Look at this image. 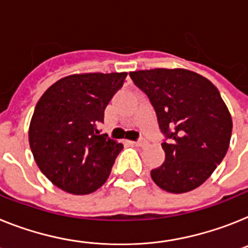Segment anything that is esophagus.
Segmentation results:
<instances>
[{"label":"esophagus","instance_id":"obj_1","mask_svg":"<svg viewBox=\"0 0 248 248\" xmlns=\"http://www.w3.org/2000/svg\"><path fill=\"white\" fill-rule=\"evenodd\" d=\"M134 144L138 145V147H145V145L148 144V141H147V139L144 138V137H140V138H139L138 140L134 141Z\"/></svg>","mask_w":248,"mask_h":248}]
</instances>
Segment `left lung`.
<instances>
[{
    "label": "left lung",
    "instance_id": "8db88e82",
    "mask_svg": "<svg viewBox=\"0 0 248 248\" xmlns=\"http://www.w3.org/2000/svg\"><path fill=\"white\" fill-rule=\"evenodd\" d=\"M156 114L166 159L152 169L158 187L185 193L206 182L230 147L232 119L221 94L202 75L185 69L129 73Z\"/></svg>",
    "mask_w": 248,
    "mask_h": 248
}]
</instances>
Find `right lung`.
I'll use <instances>...</instances> for the list:
<instances>
[{"label": "right lung", "instance_id": "obj_1", "mask_svg": "<svg viewBox=\"0 0 248 248\" xmlns=\"http://www.w3.org/2000/svg\"><path fill=\"white\" fill-rule=\"evenodd\" d=\"M125 78L126 73L66 76L36 104L30 148L41 172L60 189L89 194L109 177L123 144L100 134L98 125Z\"/></svg>", "mask_w": 248, "mask_h": 248}]
</instances>
